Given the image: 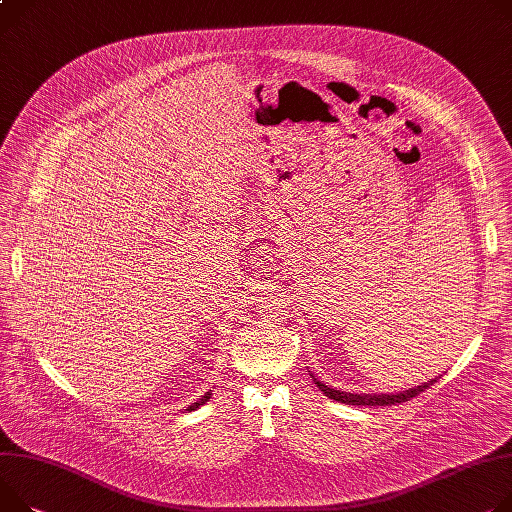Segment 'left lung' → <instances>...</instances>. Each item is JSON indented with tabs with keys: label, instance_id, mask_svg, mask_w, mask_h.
Wrapping results in <instances>:
<instances>
[{
	"label": "left lung",
	"instance_id": "8db88e82",
	"mask_svg": "<svg viewBox=\"0 0 512 512\" xmlns=\"http://www.w3.org/2000/svg\"><path fill=\"white\" fill-rule=\"evenodd\" d=\"M435 381H437V377L430 379L428 383L410 387V389L400 391V393H350V391H340L336 387H330V385L322 383L320 379L313 377V383H316L330 400H336V402H342V404H348V406H393V404H402V402H408V400L416 398L418 393L428 389Z\"/></svg>",
	"mask_w": 512,
	"mask_h": 512
}]
</instances>
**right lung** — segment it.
I'll return each mask as SVG.
<instances>
[{"label": "right lung", "mask_w": 512, "mask_h": 512, "mask_svg": "<svg viewBox=\"0 0 512 512\" xmlns=\"http://www.w3.org/2000/svg\"><path fill=\"white\" fill-rule=\"evenodd\" d=\"M209 398H211V389L205 393V396H201L199 402H194L192 406H188V412H192V410H196V408H201L205 402H209Z\"/></svg>", "instance_id": "1"}]
</instances>
